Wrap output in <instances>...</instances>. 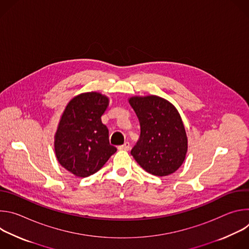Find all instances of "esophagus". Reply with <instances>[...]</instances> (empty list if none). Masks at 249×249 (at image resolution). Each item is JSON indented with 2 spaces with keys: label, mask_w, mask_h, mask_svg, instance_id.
I'll return each instance as SVG.
<instances>
[{
  "label": "esophagus",
  "mask_w": 249,
  "mask_h": 249,
  "mask_svg": "<svg viewBox=\"0 0 249 249\" xmlns=\"http://www.w3.org/2000/svg\"><path fill=\"white\" fill-rule=\"evenodd\" d=\"M118 150L120 151H129L130 150V143L129 142H125V143L118 147Z\"/></svg>",
  "instance_id": "34e87169"
}]
</instances>
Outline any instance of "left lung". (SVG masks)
<instances>
[{"label": "left lung", "mask_w": 249, "mask_h": 249, "mask_svg": "<svg viewBox=\"0 0 249 249\" xmlns=\"http://www.w3.org/2000/svg\"><path fill=\"white\" fill-rule=\"evenodd\" d=\"M129 103L141 126L137 144L131 151L147 172L166 176L178 169L187 153V136L174 106L156 95L133 96Z\"/></svg>", "instance_id": "8db88e82"}]
</instances>
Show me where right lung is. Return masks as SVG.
I'll list each match as a JSON object with an SVG mask.
<instances>
[{
	"label": "right lung",
	"instance_id": "1",
	"mask_svg": "<svg viewBox=\"0 0 249 249\" xmlns=\"http://www.w3.org/2000/svg\"><path fill=\"white\" fill-rule=\"evenodd\" d=\"M108 102L107 96L98 92L81 93L63 112L55 134V153L59 163L76 176L95 173L117 151L101 122Z\"/></svg>",
	"mask_w": 249,
	"mask_h": 249
}]
</instances>
